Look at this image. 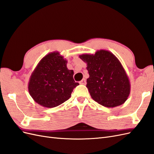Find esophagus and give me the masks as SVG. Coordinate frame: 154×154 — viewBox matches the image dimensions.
Segmentation results:
<instances>
[{
	"label": "esophagus",
	"mask_w": 154,
	"mask_h": 154,
	"mask_svg": "<svg viewBox=\"0 0 154 154\" xmlns=\"http://www.w3.org/2000/svg\"><path fill=\"white\" fill-rule=\"evenodd\" d=\"M80 84H82V85H85V84H86V80H85V79L83 78L82 81L80 82Z\"/></svg>",
	"instance_id": "1"
}]
</instances>
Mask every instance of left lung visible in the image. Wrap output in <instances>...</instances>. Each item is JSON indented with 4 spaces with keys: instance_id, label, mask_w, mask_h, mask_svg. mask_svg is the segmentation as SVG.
I'll use <instances>...</instances> for the list:
<instances>
[{
    "instance_id": "obj_1",
    "label": "left lung",
    "mask_w": 154,
    "mask_h": 154,
    "mask_svg": "<svg viewBox=\"0 0 154 154\" xmlns=\"http://www.w3.org/2000/svg\"><path fill=\"white\" fill-rule=\"evenodd\" d=\"M79 57L87 63L89 78L86 87L93 100L109 108L127 101L130 93L129 78L114 54L101 49L94 54H83Z\"/></svg>"
}]
</instances>
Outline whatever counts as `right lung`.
<instances>
[{
    "label": "right lung",
    "instance_id": "1",
    "mask_svg": "<svg viewBox=\"0 0 154 154\" xmlns=\"http://www.w3.org/2000/svg\"><path fill=\"white\" fill-rule=\"evenodd\" d=\"M67 60L58 51L49 53L32 71L28 91L34 101L46 108H53L68 100L78 83L73 79L74 71L67 67Z\"/></svg>",
    "mask_w": 154,
    "mask_h": 154
}]
</instances>
